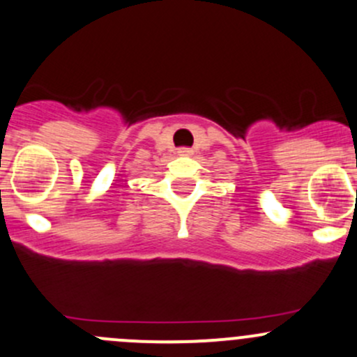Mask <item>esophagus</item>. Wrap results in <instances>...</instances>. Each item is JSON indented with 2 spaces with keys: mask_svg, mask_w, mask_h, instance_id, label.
Segmentation results:
<instances>
[{
  "mask_svg": "<svg viewBox=\"0 0 357 357\" xmlns=\"http://www.w3.org/2000/svg\"><path fill=\"white\" fill-rule=\"evenodd\" d=\"M178 155L190 157V155H193V150L188 149V147H181V149H178Z\"/></svg>",
  "mask_w": 357,
  "mask_h": 357,
  "instance_id": "1",
  "label": "esophagus"
}]
</instances>
